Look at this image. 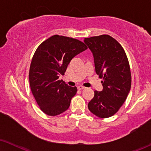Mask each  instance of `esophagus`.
<instances>
[{
    "label": "esophagus",
    "mask_w": 151,
    "mask_h": 151,
    "mask_svg": "<svg viewBox=\"0 0 151 151\" xmlns=\"http://www.w3.org/2000/svg\"><path fill=\"white\" fill-rule=\"evenodd\" d=\"M84 88H85V87L82 85L78 86V89H79V90H82V89H84Z\"/></svg>",
    "instance_id": "obj_1"
}]
</instances>
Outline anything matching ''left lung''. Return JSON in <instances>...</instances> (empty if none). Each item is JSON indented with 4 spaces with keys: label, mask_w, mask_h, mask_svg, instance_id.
Returning <instances> with one entry per match:
<instances>
[{
    "label": "left lung",
    "mask_w": 151,
    "mask_h": 151,
    "mask_svg": "<svg viewBox=\"0 0 151 151\" xmlns=\"http://www.w3.org/2000/svg\"><path fill=\"white\" fill-rule=\"evenodd\" d=\"M94 58L95 68L102 78V91H94L88 108L100 118L115 115L127 99L131 86L129 60L122 45L109 35L84 39Z\"/></svg>",
    "instance_id": "left-lung-1"
}]
</instances>
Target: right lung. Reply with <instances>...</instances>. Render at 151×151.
I'll return each mask as SVG.
<instances>
[{
  "label": "right lung",
  "mask_w": 151,
  "mask_h": 151,
  "mask_svg": "<svg viewBox=\"0 0 151 151\" xmlns=\"http://www.w3.org/2000/svg\"><path fill=\"white\" fill-rule=\"evenodd\" d=\"M87 49L84 42L54 35L39 45L31 63L29 78L32 94L41 111L55 116L67 111L77 87L68 86L59 76L76 55Z\"/></svg>",
  "instance_id": "1"
}]
</instances>
